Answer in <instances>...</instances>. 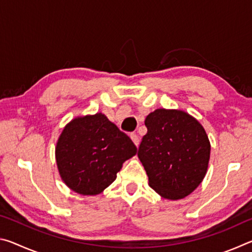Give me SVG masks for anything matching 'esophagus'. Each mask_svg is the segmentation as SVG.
<instances>
[{
  "mask_svg": "<svg viewBox=\"0 0 252 252\" xmlns=\"http://www.w3.org/2000/svg\"><path fill=\"white\" fill-rule=\"evenodd\" d=\"M131 139H132V141H133V143L135 144L136 147L139 146V143H140V140H139V135L138 134H135V133H131Z\"/></svg>",
  "mask_w": 252,
  "mask_h": 252,
  "instance_id": "1",
  "label": "esophagus"
}]
</instances>
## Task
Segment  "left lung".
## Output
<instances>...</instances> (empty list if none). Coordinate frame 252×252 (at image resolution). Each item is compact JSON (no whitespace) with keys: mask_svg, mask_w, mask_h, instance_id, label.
Instances as JSON below:
<instances>
[{"mask_svg":"<svg viewBox=\"0 0 252 252\" xmlns=\"http://www.w3.org/2000/svg\"><path fill=\"white\" fill-rule=\"evenodd\" d=\"M148 132L138 157L150 186L162 198L179 200L197 189L207 173L210 141L198 120L181 110L157 109L144 121Z\"/></svg>","mask_w":252,"mask_h":252,"instance_id":"1","label":"left lung"}]
</instances>
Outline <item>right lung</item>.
Masks as SVG:
<instances>
[{
	"label": "right lung",
	"instance_id": "obj_1",
	"mask_svg": "<svg viewBox=\"0 0 252 252\" xmlns=\"http://www.w3.org/2000/svg\"><path fill=\"white\" fill-rule=\"evenodd\" d=\"M135 153L132 140L102 113L73 119L55 147L62 180L82 195L101 193Z\"/></svg>",
	"mask_w": 252,
	"mask_h": 252
}]
</instances>
